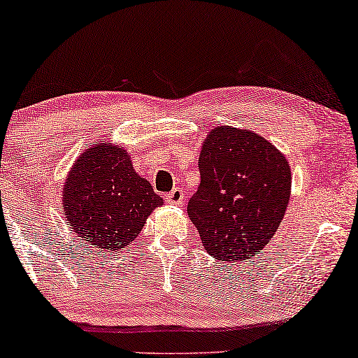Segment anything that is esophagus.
<instances>
[{
  "label": "esophagus",
  "instance_id": "34e87169",
  "mask_svg": "<svg viewBox=\"0 0 358 358\" xmlns=\"http://www.w3.org/2000/svg\"><path fill=\"white\" fill-rule=\"evenodd\" d=\"M166 199H168V202L171 203V206H182L185 201V194L182 189H174V190H171L168 196H166Z\"/></svg>",
  "mask_w": 358,
  "mask_h": 358
}]
</instances>
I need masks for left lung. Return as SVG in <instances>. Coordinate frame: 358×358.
Wrapping results in <instances>:
<instances>
[{"label":"left lung","mask_w":358,"mask_h":358,"mask_svg":"<svg viewBox=\"0 0 358 358\" xmlns=\"http://www.w3.org/2000/svg\"><path fill=\"white\" fill-rule=\"evenodd\" d=\"M201 185L187 215L203 248L235 263L255 257L273 238L291 196L289 162L252 129L215 127L199 155Z\"/></svg>","instance_id":"left-lung-1"}]
</instances>
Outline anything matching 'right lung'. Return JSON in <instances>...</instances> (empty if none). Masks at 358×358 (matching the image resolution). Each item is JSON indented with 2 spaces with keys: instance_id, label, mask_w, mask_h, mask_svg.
Instances as JSON below:
<instances>
[{
  "instance_id": "right-lung-1",
  "label": "right lung",
  "mask_w": 358,
  "mask_h": 358,
  "mask_svg": "<svg viewBox=\"0 0 358 358\" xmlns=\"http://www.w3.org/2000/svg\"><path fill=\"white\" fill-rule=\"evenodd\" d=\"M161 206L162 199L150 180L134 171L129 152L108 141L83 151L64 180L67 224L87 245L101 252L128 247Z\"/></svg>"
}]
</instances>
